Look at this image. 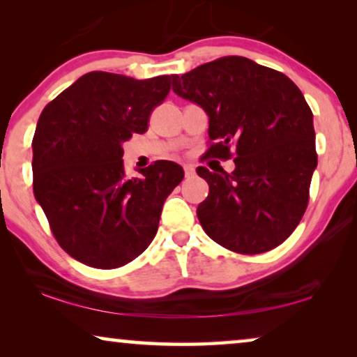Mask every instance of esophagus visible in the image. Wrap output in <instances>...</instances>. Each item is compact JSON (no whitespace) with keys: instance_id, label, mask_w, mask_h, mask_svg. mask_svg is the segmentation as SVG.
<instances>
[{"instance_id":"1","label":"esophagus","mask_w":357,"mask_h":357,"mask_svg":"<svg viewBox=\"0 0 357 357\" xmlns=\"http://www.w3.org/2000/svg\"><path fill=\"white\" fill-rule=\"evenodd\" d=\"M183 170H185V177H187V178L193 177V175H195V167H193V165H185Z\"/></svg>"}]
</instances>
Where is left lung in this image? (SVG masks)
<instances>
[{
  "label": "left lung",
  "instance_id": "1",
  "mask_svg": "<svg viewBox=\"0 0 357 357\" xmlns=\"http://www.w3.org/2000/svg\"><path fill=\"white\" fill-rule=\"evenodd\" d=\"M172 84L209 116L204 159L236 162L231 174L197 169L209 185L197 209L204 232L243 255L281 245L304 216L317 167L312 110L299 87L243 56L172 75Z\"/></svg>",
  "mask_w": 357,
  "mask_h": 357
}]
</instances>
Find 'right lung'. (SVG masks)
I'll return each mask as SVG.
<instances>
[{
  "label": "right lung",
  "instance_id": "right-lung-1",
  "mask_svg": "<svg viewBox=\"0 0 357 357\" xmlns=\"http://www.w3.org/2000/svg\"><path fill=\"white\" fill-rule=\"evenodd\" d=\"M169 91L170 76L139 81L92 71L42 110L32 139L33 195L75 260L114 270L153 242L183 169L155 160L131 178L121 143L148 131L151 112Z\"/></svg>",
  "mask_w": 357,
  "mask_h": 357
}]
</instances>
